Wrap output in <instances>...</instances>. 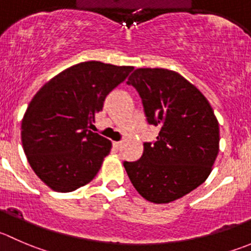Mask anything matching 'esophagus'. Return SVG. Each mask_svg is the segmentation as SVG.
Here are the masks:
<instances>
[{"instance_id":"34e87169","label":"esophagus","mask_w":251,"mask_h":251,"mask_svg":"<svg viewBox=\"0 0 251 251\" xmlns=\"http://www.w3.org/2000/svg\"><path fill=\"white\" fill-rule=\"evenodd\" d=\"M121 146H123V143L121 142H113V147L115 148V150H120Z\"/></svg>"}]
</instances>
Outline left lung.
I'll use <instances>...</instances> for the list:
<instances>
[{"mask_svg": "<svg viewBox=\"0 0 251 251\" xmlns=\"http://www.w3.org/2000/svg\"><path fill=\"white\" fill-rule=\"evenodd\" d=\"M126 83L137 91L157 140L143 143L135 162H124L142 198L168 203L200 186L220 148V127L210 103L181 75L164 69H137Z\"/></svg>", "mask_w": 251, "mask_h": 251, "instance_id": "obj_1", "label": "left lung"}]
</instances>
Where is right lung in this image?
<instances>
[{
  "instance_id": "right-lung-1",
  "label": "right lung",
  "mask_w": 251,
  "mask_h": 251,
  "mask_svg": "<svg viewBox=\"0 0 251 251\" xmlns=\"http://www.w3.org/2000/svg\"><path fill=\"white\" fill-rule=\"evenodd\" d=\"M133 67L87 61L65 70L34 96L22 120V145L31 169L52 190L88 184L111 142L88 130L111 91Z\"/></svg>"
}]
</instances>
